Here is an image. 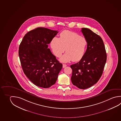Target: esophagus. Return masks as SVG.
<instances>
[{
  "instance_id": "1",
  "label": "esophagus",
  "mask_w": 121,
  "mask_h": 121,
  "mask_svg": "<svg viewBox=\"0 0 121 121\" xmlns=\"http://www.w3.org/2000/svg\"><path fill=\"white\" fill-rule=\"evenodd\" d=\"M66 66H67V65H66V64H63V68L66 67Z\"/></svg>"
}]
</instances>
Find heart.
<instances>
[{
    "label": "heart",
    "mask_w": 121,
    "mask_h": 121,
    "mask_svg": "<svg viewBox=\"0 0 121 121\" xmlns=\"http://www.w3.org/2000/svg\"><path fill=\"white\" fill-rule=\"evenodd\" d=\"M60 38L53 37L50 45L53 52L57 57H60L65 50L66 53L60 61L66 63L71 60L78 61L82 58L86 50L87 41L77 33L65 30L60 34Z\"/></svg>",
    "instance_id": "1"
}]
</instances>
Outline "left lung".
Listing matches in <instances>:
<instances>
[{"label":"left lung","instance_id":"obj_1","mask_svg":"<svg viewBox=\"0 0 121 121\" xmlns=\"http://www.w3.org/2000/svg\"><path fill=\"white\" fill-rule=\"evenodd\" d=\"M81 32L87 41V48L80 61L71 65L73 70L71 79L74 85L86 89L100 78L107 60V54L100 36L87 28H82Z\"/></svg>","mask_w":121,"mask_h":121}]
</instances>
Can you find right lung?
<instances>
[{"mask_svg": "<svg viewBox=\"0 0 121 121\" xmlns=\"http://www.w3.org/2000/svg\"><path fill=\"white\" fill-rule=\"evenodd\" d=\"M57 31L39 27L30 31L19 46V55L25 74L35 85L47 88L55 84L62 64L48 48Z\"/></svg>", "mask_w": 121, "mask_h": 121, "instance_id": "obj_1", "label": "right lung"}]
</instances>
